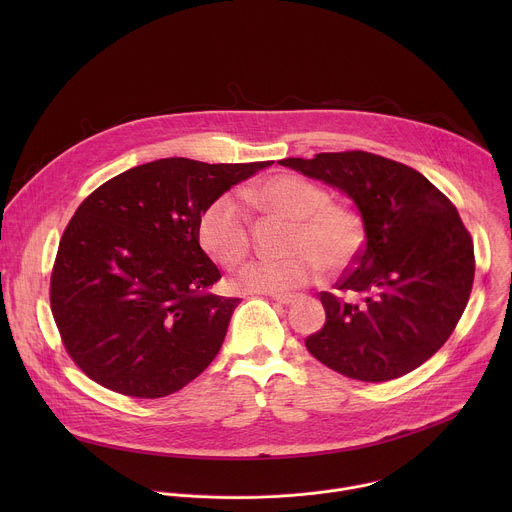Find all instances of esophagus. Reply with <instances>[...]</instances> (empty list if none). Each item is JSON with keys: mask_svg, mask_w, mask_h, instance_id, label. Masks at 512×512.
I'll return each instance as SVG.
<instances>
[{"mask_svg": "<svg viewBox=\"0 0 512 512\" xmlns=\"http://www.w3.org/2000/svg\"><path fill=\"white\" fill-rule=\"evenodd\" d=\"M271 298L279 304H294L296 300H300L298 294H271Z\"/></svg>", "mask_w": 512, "mask_h": 512, "instance_id": "1", "label": "esophagus"}]
</instances>
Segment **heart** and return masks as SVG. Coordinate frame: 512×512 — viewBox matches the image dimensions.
Listing matches in <instances>:
<instances>
[{
  "label": "heart",
  "mask_w": 512,
  "mask_h": 512,
  "mask_svg": "<svg viewBox=\"0 0 512 512\" xmlns=\"http://www.w3.org/2000/svg\"><path fill=\"white\" fill-rule=\"evenodd\" d=\"M243 200L291 221L281 261L245 265L235 285L249 294H279L308 285L318 267L338 273L362 249L364 223L360 212L342 200H328V190L294 174H277L241 192ZM202 249L227 269L243 263L251 251L249 216L233 194L214 198L198 218Z\"/></svg>",
  "instance_id": "obj_1"
}]
</instances>
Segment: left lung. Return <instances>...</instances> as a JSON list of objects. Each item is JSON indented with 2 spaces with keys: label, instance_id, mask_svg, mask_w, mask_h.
Masks as SVG:
<instances>
[{
  "label": "left lung",
  "instance_id": "obj_1",
  "mask_svg": "<svg viewBox=\"0 0 512 512\" xmlns=\"http://www.w3.org/2000/svg\"><path fill=\"white\" fill-rule=\"evenodd\" d=\"M279 164L346 192L367 235L334 294H320L326 322L306 348L356 381L415 371L446 344L470 300L474 243L456 206L417 170L369 152Z\"/></svg>",
  "mask_w": 512,
  "mask_h": 512
}]
</instances>
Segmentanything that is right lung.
Instances as JSON below:
<instances>
[{
    "label": "right lung",
    "mask_w": 512,
    "mask_h": 512,
    "mask_svg": "<svg viewBox=\"0 0 512 512\" xmlns=\"http://www.w3.org/2000/svg\"><path fill=\"white\" fill-rule=\"evenodd\" d=\"M269 164L156 160L81 202L60 237L50 310L64 350L91 381L160 399L208 367L241 300L208 291L221 271L200 249L198 218Z\"/></svg>",
    "instance_id": "obj_1"
}]
</instances>
